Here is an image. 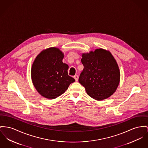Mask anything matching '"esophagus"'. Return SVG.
<instances>
[{"label": "esophagus", "instance_id": "34e87169", "mask_svg": "<svg viewBox=\"0 0 148 148\" xmlns=\"http://www.w3.org/2000/svg\"><path fill=\"white\" fill-rule=\"evenodd\" d=\"M74 79H75V80L76 81H78V79H79V76H78V75H75L74 76Z\"/></svg>", "mask_w": 148, "mask_h": 148}]
</instances>
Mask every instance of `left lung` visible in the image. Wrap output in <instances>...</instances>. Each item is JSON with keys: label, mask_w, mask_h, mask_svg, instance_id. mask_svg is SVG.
<instances>
[{"label": "left lung", "mask_w": 148, "mask_h": 148, "mask_svg": "<svg viewBox=\"0 0 148 148\" xmlns=\"http://www.w3.org/2000/svg\"><path fill=\"white\" fill-rule=\"evenodd\" d=\"M83 71L79 82L92 98L102 100L116 91L120 81V71L111 53L101 48L82 54Z\"/></svg>", "instance_id": "left-lung-1"}]
</instances>
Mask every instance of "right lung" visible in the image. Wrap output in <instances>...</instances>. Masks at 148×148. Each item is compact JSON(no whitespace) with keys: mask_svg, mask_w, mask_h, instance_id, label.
<instances>
[{"mask_svg":"<svg viewBox=\"0 0 148 148\" xmlns=\"http://www.w3.org/2000/svg\"><path fill=\"white\" fill-rule=\"evenodd\" d=\"M63 53L56 47L43 50L34 60L31 76L35 88L40 94L53 99L63 94L75 81L69 76V66L63 63Z\"/></svg>","mask_w":148,"mask_h":148,"instance_id":"right-lung-1","label":"right lung"}]
</instances>
